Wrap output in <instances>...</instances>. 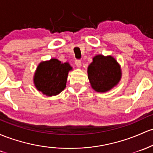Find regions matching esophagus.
<instances>
[{"instance_id": "34e87169", "label": "esophagus", "mask_w": 153, "mask_h": 153, "mask_svg": "<svg viewBox=\"0 0 153 153\" xmlns=\"http://www.w3.org/2000/svg\"><path fill=\"white\" fill-rule=\"evenodd\" d=\"M75 65L77 66V68H81L82 65H81V62H80V60H75Z\"/></svg>"}]
</instances>
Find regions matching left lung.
Here are the masks:
<instances>
[{"label":"left lung","mask_w":153,"mask_h":153,"mask_svg":"<svg viewBox=\"0 0 153 153\" xmlns=\"http://www.w3.org/2000/svg\"><path fill=\"white\" fill-rule=\"evenodd\" d=\"M87 73L91 88L100 93H105L116 86L122 77L120 64L110 55L98 54L94 56Z\"/></svg>","instance_id":"8db88e82"}]
</instances>
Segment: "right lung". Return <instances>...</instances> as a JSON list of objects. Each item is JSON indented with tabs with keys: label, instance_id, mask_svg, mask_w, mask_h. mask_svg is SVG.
<instances>
[{
	"label": "right lung",
	"instance_id": "add662e5",
	"mask_svg": "<svg viewBox=\"0 0 153 153\" xmlns=\"http://www.w3.org/2000/svg\"><path fill=\"white\" fill-rule=\"evenodd\" d=\"M72 70L70 63L62 62L57 59L42 61L35 72L33 83L36 89L43 95H58L66 87L68 73Z\"/></svg>",
	"mask_w": 153,
	"mask_h": 153
}]
</instances>
